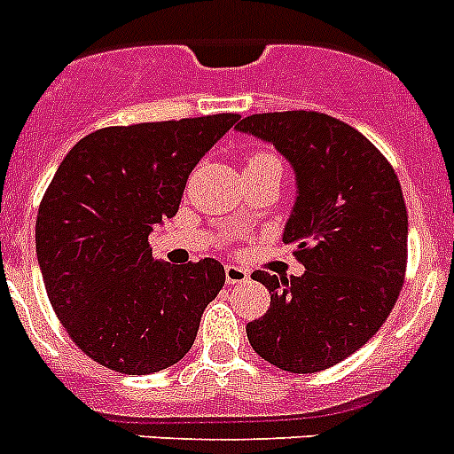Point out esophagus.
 Listing matches in <instances>:
<instances>
[{
	"mask_svg": "<svg viewBox=\"0 0 454 454\" xmlns=\"http://www.w3.org/2000/svg\"><path fill=\"white\" fill-rule=\"evenodd\" d=\"M249 278V272L240 265H224V281L227 284H245Z\"/></svg>",
	"mask_w": 454,
	"mask_h": 454,
	"instance_id": "esophagus-1",
	"label": "esophagus"
}]
</instances>
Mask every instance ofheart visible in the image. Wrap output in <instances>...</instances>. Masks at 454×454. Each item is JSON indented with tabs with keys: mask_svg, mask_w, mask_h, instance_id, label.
Masks as SVG:
<instances>
[{
	"mask_svg": "<svg viewBox=\"0 0 454 454\" xmlns=\"http://www.w3.org/2000/svg\"><path fill=\"white\" fill-rule=\"evenodd\" d=\"M263 166H278L281 168V161H278L277 155H272V153H254V155L249 157L247 166L245 168H263Z\"/></svg>",
	"mask_w": 454,
	"mask_h": 454,
	"instance_id": "b5f03b06",
	"label": "heart"
}]
</instances>
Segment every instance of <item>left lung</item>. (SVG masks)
Returning <instances> with one entry per match:
<instances>
[{
  "label": "left lung",
  "instance_id": "8db88e82",
  "mask_svg": "<svg viewBox=\"0 0 454 454\" xmlns=\"http://www.w3.org/2000/svg\"><path fill=\"white\" fill-rule=\"evenodd\" d=\"M236 130L293 166L284 243L297 245L306 268L290 278L252 274L270 290V309L247 324V340L284 372H322L364 347L396 303L407 261L401 184L367 137L328 114H252Z\"/></svg>",
  "mask_w": 454,
  "mask_h": 454
}]
</instances>
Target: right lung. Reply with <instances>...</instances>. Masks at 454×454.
<instances>
[{
    "label": "right lung",
    "mask_w": 454,
    "mask_h": 454,
    "mask_svg": "<svg viewBox=\"0 0 454 454\" xmlns=\"http://www.w3.org/2000/svg\"><path fill=\"white\" fill-rule=\"evenodd\" d=\"M239 114L103 128L82 137L43 198L37 265L74 342L98 364L144 376L176 364L224 284L215 259H153V227L180 209L186 180Z\"/></svg>",
    "instance_id": "1"
}]
</instances>
